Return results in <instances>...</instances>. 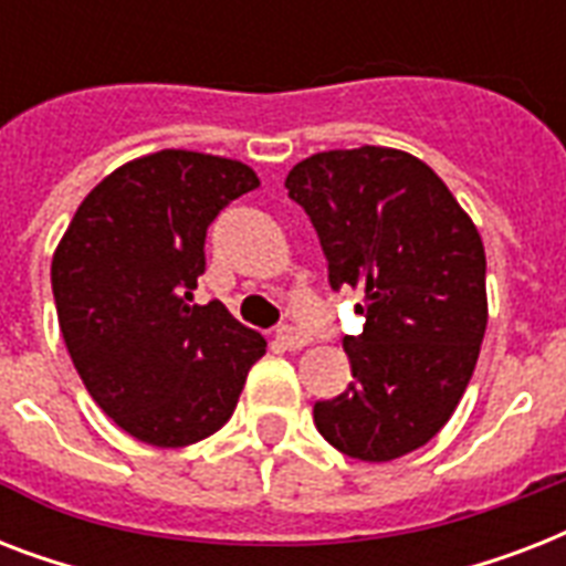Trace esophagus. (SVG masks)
Returning <instances> with one entry per match:
<instances>
[{"label":"esophagus","instance_id":"esophagus-1","mask_svg":"<svg viewBox=\"0 0 566 566\" xmlns=\"http://www.w3.org/2000/svg\"><path fill=\"white\" fill-rule=\"evenodd\" d=\"M275 340H279V346H282V349H287V353L305 349V346L311 344V337L305 335V332H300V328H293V326L279 328V335H275Z\"/></svg>","mask_w":566,"mask_h":566}]
</instances>
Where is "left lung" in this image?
I'll return each mask as SVG.
<instances>
[{"label":"left lung","mask_w":566,"mask_h":566,"mask_svg":"<svg viewBox=\"0 0 566 566\" xmlns=\"http://www.w3.org/2000/svg\"><path fill=\"white\" fill-rule=\"evenodd\" d=\"M284 188L314 222L335 291L364 293L344 340L353 381L314 405L319 434L358 461L426 447L455 413L488 328L484 243L429 164L390 146L328 149Z\"/></svg>","instance_id":"8db88e82"}]
</instances>
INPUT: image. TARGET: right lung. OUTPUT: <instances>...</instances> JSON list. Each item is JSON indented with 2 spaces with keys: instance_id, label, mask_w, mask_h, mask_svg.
Returning a JSON list of instances; mask_svg holds the SVG:
<instances>
[{
  "instance_id": "obj_1",
  "label": "right lung",
  "mask_w": 566,
  "mask_h": 566,
  "mask_svg": "<svg viewBox=\"0 0 566 566\" xmlns=\"http://www.w3.org/2000/svg\"><path fill=\"white\" fill-rule=\"evenodd\" d=\"M261 185L234 158L161 149L84 196L52 255L66 353L119 429L176 449L229 422L249 367L266 353L222 302L193 305L205 231Z\"/></svg>"
}]
</instances>
